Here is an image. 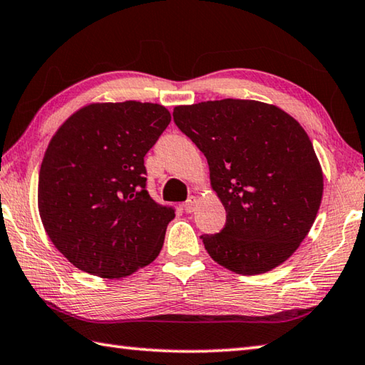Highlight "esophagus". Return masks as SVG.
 <instances>
[{
  "label": "esophagus",
  "instance_id": "esophagus-1",
  "mask_svg": "<svg viewBox=\"0 0 365 365\" xmlns=\"http://www.w3.org/2000/svg\"><path fill=\"white\" fill-rule=\"evenodd\" d=\"M197 197L195 195H190L187 200H185V203H184V210L187 211V212H194L195 211V206H197Z\"/></svg>",
  "mask_w": 365,
  "mask_h": 365
}]
</instances>
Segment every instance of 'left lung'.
I'll list each match as a JSON object with an SVG mask.
<instances>
[{"label": "left lung", "instance_id": "8db88e82", "mask_svg": "<svg viewBox=\"0 0 365 365\" xmlns=\"http://www.w3.org/2000/svg\"><path fill=\"white\" fill-rule=\"evenodd\" d=\"M173 120L205 154L227 212L221 232L200 237L212 260L257 274L289 259L322 198L321 165L300 123L277 106L232 98L176 106Z\"/></svg>", "mask_w": 365, "mask_h": 365}]
</instances>
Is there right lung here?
I'll return each instance as SVG.
<instances>
[{
  "label": "right lung",
  "instance_id": "1",
  "mask_svg": "<svg viewBox=\"0 0 365 365\" xmlns=\"http://www.w3.org/2000/svg\"><path fill=\"white\" fill-rule=\"evenodd\" d=\"M170 120L154 103H98L53 135L39 170V216L79 270L123 278L159 256L175 208L149 195L144 155Z\"/></svg>",
  "mask_w": 365,
  "mask_h": 365
}]
</instances>
